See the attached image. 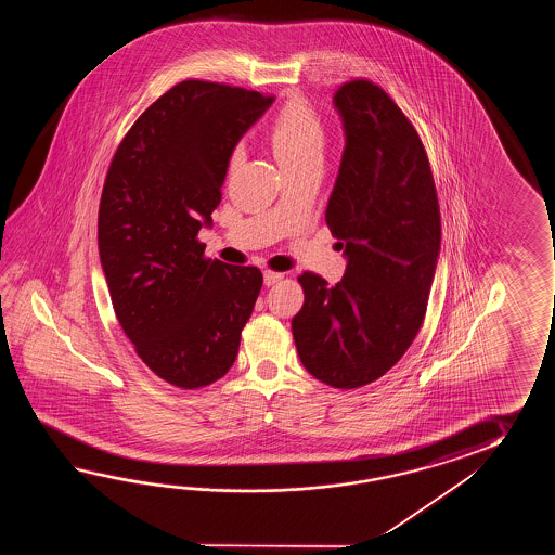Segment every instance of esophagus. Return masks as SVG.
I'll list each match as a JSON object with an SVG mask.
<instances>
[{
    "mask_svg": "<svg viewBox=\"0 0 555 555\" xmlns=\"http://www.w3.org/2000/svg\"><path fill=\"white\" fill-rule=\"evenodd\" d=\"M283 273L280 272H270V270H266L263 272V283L270 287V285H273V283L280 282L282 280Z\"/></svg>",
    "mask_w": 555,
    "mask_h": 555,
    "instance_id": "34e87169",
    "label": "esophagus"
}]
</instances>
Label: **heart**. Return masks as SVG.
Segmentation results:
<instances>
[{
	"mask_svg": "<svg viewBox=\"0 0 555 555\" xmlns=\"http://www.w3.org/2000/svg\"><path fill=\"white\" fill-rule=\"evenodd\" d=\"M266 137L272 144L273 154L283 170L295 166L323 163L325 129L323 122L304 99L295 96L280 108L266 129ZM242 151L236 149L230 158V166L236 165Z\"/></svg>",
	"mask_w": 555,
	"mask_h": 555,
	"instance_id": "obj_1",
	"label": "heart"
}]
</instances>
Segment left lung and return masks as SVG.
Masks as SVG:
<instances>
[{"instance_id":"1","label":"left lung","mask_w":555,"mask_h":555,"mask_svg":"<svg viewBox=\"0 0 555 555\" xmlns=\"http://www.w3.org/2000/svg\"><path fill=\"white\" fill-rule=\"evenodd\" d=\"M333 105L345 130L325 222L347 268L330 285L297 280L306 301L292 319L307 371L335 389L383 377L425 319L440 254V210L425 146L389 94L365 79L341 85Z\"/></svg>"}]
</instances>
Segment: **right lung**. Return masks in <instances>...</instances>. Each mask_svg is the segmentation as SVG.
Returning <instances> with one entry per match:
<instances>
[{
	"instance_id": "add662e5",
	"label": "right lung",
	"mask_w": 555,
	"mask_h": 555,
	"mask_svg": "<svg viewBox=\"0 0 555 555\" xmlns=\"http://www.w3.org/2000/svg\"><path fill=\"white\" fill-rule=\"evenodd\" d=\"M272 96L182 81L149 106L106 172L99 256L118 323L146 366L180 389L224 377L261 272L204 258L230 156Z\"/></svg>"
}]
</instances>
